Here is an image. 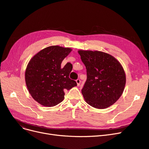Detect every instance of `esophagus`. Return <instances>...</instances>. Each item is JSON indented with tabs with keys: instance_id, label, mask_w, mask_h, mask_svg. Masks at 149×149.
I'll return each instance as SVG.
<instances>
[{
	"instance_id": "34e87169",
	"label": "esophagus",
	"mask_w": 149,
	"mask_h": 149,
	"mask_svg": "<svg viewBox=\"0 0 149 149\" xmlns=\"http://www.w3.org/2000/svg\"><path fill=\"white\" fill-rule=\"evenodd\" d=\"M76 83H77V85L79 86L80 85V83H81L80 79H77L76 80Z\"/></svg>"
}]
</instances>
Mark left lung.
Masks as SVG:
<instances>
[{"label":"left lung","instance_id":"1","mask_svg":"<svg viewBox=\"0 0 149 149\" xmlns=\"http://www.w3.org/2000/svg\"><path fill=\"white\" fill-rule=\"evenodd\" d=\"M87 72L81 90L85 101L97 109H105L118 101L126 78L120 63L109 54L100 51L79 50Z\"/></svg>","mask_w":149,"mask_h":149}]
</instances>
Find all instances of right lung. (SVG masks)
I'll return each instance as SVG.
<instances>
[{
    "label": "right lung",
    "instance_id": "right-lung-1",
    "mask_svg": "<svg viewBox=\"0 0 149 149\" xmlns=\"http://www.w3.org/2000/svg\"><path fill=\"white\" fill-rule=\"evenodd\" d=\"M72 49L50 46L42 49L30 60L25 70L26 87L34 100L46 107H53L63 101L65 91L77 86L69 78L73 68L68 63L61 64Z\"/></svg>",
    "mask_w": 149,
    "mask_h": 149
}]
</instances>
